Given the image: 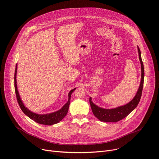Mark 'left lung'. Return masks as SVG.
Here are the masks:
<instances>
[{
	"label": "left lung",
	"mask_w": 159,
	"mask_h": 159,
	"mask_svg": "<svg viewBox=\"0 0 159 159\" xmlns=\"http://www.w3.org/2000/svg\"><path fill=\"white\" fill-rule=\"evenodd\" d=\"M138 50L139 53V58L141 66V79L138 92L130 102H129L128 104L124 106H120L114 109H104L94 104L92 102V98L90 97L89 101L92 108V111L94 116L98 118L100 121L104 122H117L128 116L129 114H130L138 105L142 95V90L144 83V71L143 61L141 59V51L138 46Z\"/></svg>",
	"instance_id": "left-lung-1"
}]
</instances>
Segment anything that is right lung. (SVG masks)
<instances>
[{"instance_id": "obj_1", "label": "right lung", "mask_w": 159, "mask_h": 159, "mask_svg": "<svg viewBox=\"0 0 159 159\" xmlns=\"http://www.w3.org/2000/svg\"><path fill=\"white\" fill-rule=\"evenodd\" d=\"M16 73H17V64L15 69V93L16 95V99L18 102V104L21 109L22 111L25 113L27 116H29L30 119L34 120V121L37 122V123L39 124L46 125H52L58 123L61 120H62L67 115L69 109V106L70 104V100L72 93L75 91L76 89H74L71 90L69 93V99L67 102L61 108L60 110L52 113H48L46 115H39L36 114L35 113H33L30 111L29 109H28L25 106H24L23 103L22 102V101L21 100V98L20 97L18 89H17V84H16Z\"/></svg>"}]
</instances>
